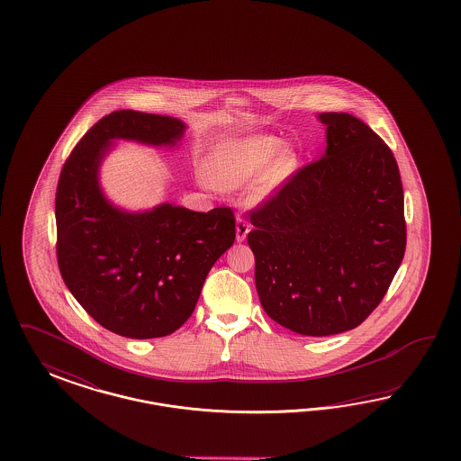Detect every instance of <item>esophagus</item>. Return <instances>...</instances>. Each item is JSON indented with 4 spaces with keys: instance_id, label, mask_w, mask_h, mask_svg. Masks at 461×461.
I'll return each instance as SVG.
<instances>
[{
    "instance_id": "obj_1",
    "label": "esophagus",
    "mask_w": 461,
    "mask_h": 461,
    "mask_svg": "<svg viewBox=\"0 0 461 461\" xmlns=\"http://www.w3.org/2000/svg\"><path fill=\"white\" fill-rule=\"evenodd\" d=\"M251 230V224L245 220V218H241V216H238L237 218V240L238 241H243L247 235H249V231Z\"/></svg>"
}]
</instances>
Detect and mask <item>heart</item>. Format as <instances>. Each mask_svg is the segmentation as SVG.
<instances>
[{
    "instance_id": "b5f03b06",
    "label": "heart",
    "mask_w": 461,
    "mask_h": 461,
    "mask_svg": "<svg viewBox=\"0 0 461 461\" xmlns=\"http://www.w3.org/2000/svg\"><path fill=\"white\" fill-rule=\"evenodd\" d=\"M282 141L274 137H245L220 145L208 162V179L220 187H241L261 176L251 185V195L264 199L287 181L297 158L291 150H280Z\"/></svg>"
}]
</instances>
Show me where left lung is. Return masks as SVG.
Segmentation results:
<instances>
[{"instance_id": "left-lung-1", "label": "left lung", "mask_w": 461, "mask_h": 461, "mask_svg": "<svg viewBox=\"0 0 461 461\" xmlns=\"http://www.w3.org/2000/svg\"><path fill=\"white\" fill-rule=\"evenodd\" d=\"M326 154L250 210L264 311L294 333L360 326L404 258V191L389 145L349 113H321Z\"/></svg>"}]
</instances>
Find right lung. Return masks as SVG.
Listing matches in <instances>:
<instances>
[{"instance_id":"right-lung-1","label":"right lung","mask_w":461,"mask_h":461,"mask_svg":"<svg viewBox=\"0 0 461 461\" xmlns=\"http://www.w3.org/2000/svg\"><path fill=\"white\" fill-rule=\"evenodd\" d=\"M184 123L120 110L91 126L70 152L56 193L57 264L84 311L116 335L149 339L179 330L206 276L235 237L228 206L208 212L162 204L147 212L113 208L98 185L110 140L174 145Z\"/></svg>"}]
</instances>
